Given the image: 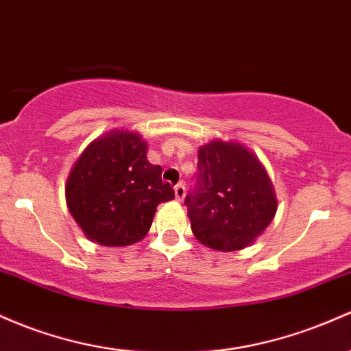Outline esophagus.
I'll return each instance as SVG.
<instances>
[{
	"label": "esophagus",
	"instance_id": "esophagus-1",
	"mask_svg": "<svg viewBox=\"0 0 351 351\" xmlns=\"http://www.w3.org/2000/svg\"><path fill=\"white\" fill-rule=\"evenodd\" d=\"M175 196H176V199H178V202H183V199H184V196H186V188H184L183 183H178L175 186Z\"/></svg>",
	"mask_w": 351,
	"mask_h": 351
}]
</instances>
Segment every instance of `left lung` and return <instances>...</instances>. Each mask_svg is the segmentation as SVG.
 <instances>
[{
  "instance_id": "1",
  "label": "left lung",
  "mask_w": 351,
  "mask_h": 351,
  "mask_svg": "<svg viewBox=\"0 0 351 351\" xmlns=\"http://www.w3.org/2000/svg\"><path fill=\"white\" fill-rule=\"evenodd\" d=\"M184 205L199 243L217 252H237L267 230L278 199L252 149L240 141L213 140L198 148V184Z\"/></svg>"
}]
</instances>
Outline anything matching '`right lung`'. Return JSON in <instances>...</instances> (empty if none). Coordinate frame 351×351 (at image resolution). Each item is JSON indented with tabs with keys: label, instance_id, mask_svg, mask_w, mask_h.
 <instances>
[{
	"label": "right lung",
	"instance_id": "obj_1",
	"mask_svg": "<svg viewBox=\"0 0 351 351\" xmlns=\"http://www.w3.org/2000/svg\"><path fill=\"white\" fill-rule=\"evenodd\" d=\"M138 132L111 130L91 141L69 171L64 195L84 237L103 246H130L149 232L156 206L175 198L161 167L146 158Z\"/></svg>",
	"mask_w": 351,
	"mask_h": 351
}]
</instances>
